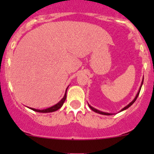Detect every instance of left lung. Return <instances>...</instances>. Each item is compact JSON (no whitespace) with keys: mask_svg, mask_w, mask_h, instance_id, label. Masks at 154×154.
<instances>
[{"mask_svg":"<svg viewBox=\"0 0 154 154\" xmlns=\"http://www.w3.org/2000/svg\"><path fill=\"white\" fill-rule=\"evenodd\" d=\"M143 82H142V84H141V86H140V90H139V92H138V93H137V96H136V97H135V99H133V101L131 102V103H130V104L128 105V106H126V107H124V108L123 109L121 110V111H123V110H125V109H126L127 108H129V107L130 106H132V105L133 104V103H134V102L136 101V100H137V97H138V96H139V94H140V89H141V87H142V85H143ZM89 108L91 109L92 110V111H94V112H97V113H99V114H102V115H107V116H109V115H112V114L111 113H107V112H101V111H99V110H97V109H94L93 107H92V106H89Z\"/></svg>","mask_w":154,"mask_h":154,"instance_id":"1","label":"left lung"}]
</instances>
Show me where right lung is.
Segmentation results:
<instances>
[{"label": "right lung", "mask_w": 154, "mask_h": 154, "mask_svg": "<svg viewBox=\"0 0 154 154\" xmlns=\"http://www.w3.org/2000/svg\"><path fill=\"white\" fill-rule=\"evenodd\" d=\"M66 91H67V89H66ZM65 99H66V92H65V96H64V97L62 98V99L61 100L59 103H57L56 105H55V106H53L50 107V108H48V109H42V110H40V109H31L32 110H34V111H35V112H55V111H56V110L59 109L61 108V107L62 106V105H63V103H65Z\"/></svg>", "instance_id": "add662e5"}]
</instances>
